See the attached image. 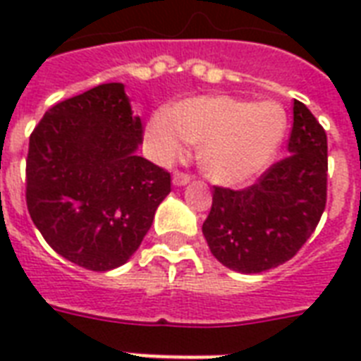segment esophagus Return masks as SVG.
<instances>
[{
	"mask_svg": "<svg viewBox=\"0 0 361 361\" xmlns=\"http://www.w3.org/2000/svg\"><path fill=\"white\" fill-rule=\"evenodd\" d=\"M189 181H191V176L183 174V172H174V176H172V183H174L176 187L187 185Z\"/></svg>",
	"mask_w": 361,
	"mask_h": 361,
	"instance_id": "1",
	"label": "esophagus"
}]
</instances>
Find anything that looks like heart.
Returning <instances> with one entry per match:
<instances>
[{
	"label": "heart",
	"mask_w": 361,
	"mask_h": 361,
	"mask_svg": "<svg viewBox=\"0 0 361 361\" xmlns=\"http://www.w3.org/2000/svg\"><path fill=\"white\" fill-rule=\"evenodd\" d=\"M285 109L275 101H257L214 93L176 103L155 112L146 127V140L163 163L185 155L187 142L198 147V164L215 183L238 187L260 176L285 140Z\"/></svg>",
	"instance_id": "b5f03b06"
}]
</instances>
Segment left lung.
<instances>
[{
  "instance_id": "obj_1",
  "label": "left lung",
  "mask_w": 361,
  "mask_h": 361,
  "mask_svg": "<svg viewBox=\"0 0 361 361\" xmlns=\"http://www.w3.org/2000/svg\"><path fill=\"white\" fill-rule=\"evenodd\" d=\"M328 140L309 109L294 101L288 157L243 191L214 187L202 234L212 255L240 274H260L290 260L326 208Z\"/></svg>"
}]
</instances>
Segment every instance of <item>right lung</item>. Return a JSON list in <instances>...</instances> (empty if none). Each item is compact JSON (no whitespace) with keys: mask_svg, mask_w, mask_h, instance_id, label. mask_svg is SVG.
I'll list each match as a JSON object with an SVG mask.
<instances>
[{"mask_svg":"<svg viewBox=\"0 0 361 361\" xmlns=\"http://www.w3.org/2000/svg\"><path fill=\"white\" fill-rule=\"evenodd\" d=\"M142 121L121 82L54 104L30 136L25 200L54 251L92 271L140 247L170 174L138 155Z\"/></svg>","mask_w":361,"mask_h":361,"instance_id":"obj_1","label":"right lung"}]
</instances>
